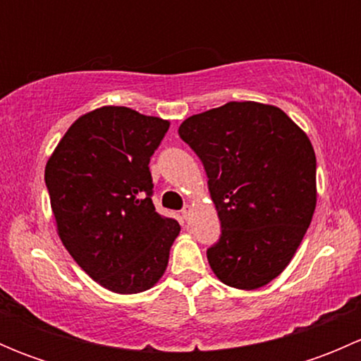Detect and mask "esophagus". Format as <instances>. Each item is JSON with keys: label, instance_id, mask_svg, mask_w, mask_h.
<instances>
[{"label": "esophagus", "instance_id": "1", "mask_svg": "<svg viewBox=\"0 0 361 361\" xmlns=\"http://www.w3.org/2000/svg\"><path fill=\"white\" fill-rule=\"evenodd\" d=\"M190 214H192V207L190 206H185L183 209H181V216L185 218V220H190Z\"/></svg>", "mask_w": 361, "mask_h": 361}]
</instances>
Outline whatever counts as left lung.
I'll return each mask as SVG.
<instances>
[{
	"label": "left lung",
	"instance_id": "left-lung-1",
	"mask_svg": "<svg viewBox=\"0 0 361 361\" xmlns=\"http://www.w3.org/2000/svg\"><path fill=\"white\" fill-rule=\"evenodd\" d=\"M197 154L221 235L207 262L225 285L255 290L278 278L300 246L316 207V155L279 108L231 101L178 129Z\"/></svg>",
	"mask_w": 361,
	"mask_h": 361
}]
</instances>
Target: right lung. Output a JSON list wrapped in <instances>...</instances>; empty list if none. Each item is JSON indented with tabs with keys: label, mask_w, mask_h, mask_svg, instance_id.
I'll return each mask as SVG.
<instances>
[{
	"label": "right lung",
	"mask_w": 361,
	"mask_h": 361,
	"mask_svg": "<svg viewBox=\"0 0 361 361\" xmlns=\"http://www.w3.org/2000/svg\"><path fill=\"white\" fill-rule=\"evenodd\" d=\"M167 120L126 106L80 116L45 167L57 232L76 264L106 290L140 293L162 278L180 234L155 211L150 157Z\"/></svg>",
	"instance_id": "1"
}]
</instances>
